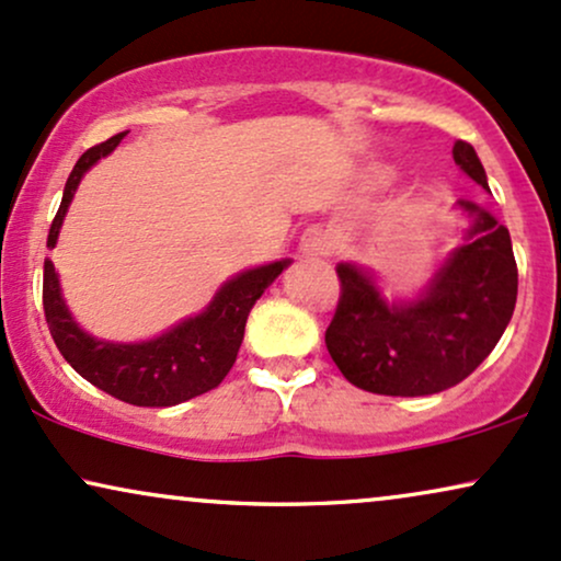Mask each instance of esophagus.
<instances>
[{
	"label": "esophagus",
	"mask_w": 561,
	"mask_h": 561,
	"mask_svg": "<svg viewBox=\"0 0 561 561\" xmlns=\"http://www.w3.org/2000/svg\"><path fill=\"white\" fill-rule=\"evenodd\" d=\"M299 249L304 254H309V257H324V254H330V249H333V237H330L322 226H309L307 231L301 233Z\"/></svg>",
	"instance_id": "34e87169"
}]
</instances>
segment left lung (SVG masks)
Segmentation results:
<instances>
[{
  "label": "left lung",
  "instance_id": "left-lung-1",
  "mask_svg": "<svg viewBox=\"0 0 561 561\" xmlns=\"http://www.w3.org/2000/svg\"><path fill=\"white\" fill-rule=\"evenodd\" d=\"M453 158L489 192L473 145L458 140ZM458 207L471 220L462 244L413 299H387L371 270L337 265L341 301L324 343L351 385L377 396H434L462 382L500 343L517 301L513 241L471 199Z\"/></svg>",
  "mask_w": 561,
  "mask_h": 561
}]
</instances>
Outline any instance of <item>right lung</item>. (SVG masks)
<instances>
[{"label": "right lung", "mask_w": 561, "mask_h": 561, "mask_svg": "<svg viewBox=\"0 0 561 561\" xmlns=\"http://www.w3.org/2000/svg\"><path fill=\"white\" fill-rule=\"evenodd\" d=\"M124 135L85 150L75 163L65 184L61 205L48 228L46 247H57L61 224L72 203L82 176L101 158L114 153ZM291 265V260L267 262L237 273L218 288L203 312L176 322L165 333L137 343L101 341L80 328L61 296L59 275L54 262H44V312L48 333L57 343L59 354L82 379L108 396L129 405L165 408L203 396L224 382L237 362L239 345L244 341L247 317L265 288Z\"/></svg>", "instance_id": "add662e5"}]
</instances>
